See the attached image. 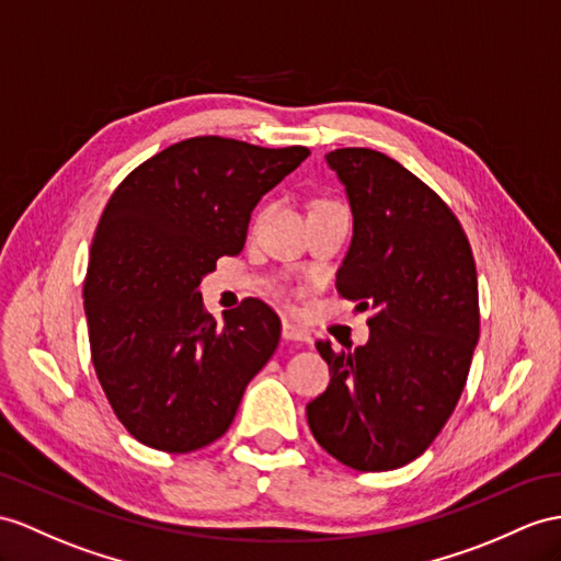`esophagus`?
Segmentation results:
<instances>
[{
	"label": "esophagus",
	"mask_w": 561,
	"mask_h": 561,
	"mask_svg": "<svg viewBox=\"0 0 561 561\" xmlns=\"http://www.w3.org/2000/svg\"><path fill=\"white\" fill-rule=\"evenodd\" d=\"M283 337L293 340V343H309V333L305 331V328H299L290 321H283Z\"/></svg>",
	"instance_id": "esophagus-1"
}]
</instances>
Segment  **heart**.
I'll use <instances>...</instances> for the list:
<instances>
[{"instance_id": "obj_1", "label": "heart", "mask_w": 561, "mask_h": 561, "mask_svg": "<svg viewBox=\"0 0 561 561\" xmlns=\"http://www.w3.org/2000/svg\"><path fill=\"white\" fill-rule=\"evenodd\" d=\"M323 202H325V199H323ZM317 204H319V202H317Z\"/></svg>"}]
</instances>
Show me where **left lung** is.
Returning <instances> with one entry per match:
<instances>
[{
    "label": "left lung",
    "instance_id": "8db88e82",
    "mask_svg": "<svg viewBox=\"0 0 561 561\" xmlns=\"http://www.w3.org/2000/svg\"><path fill=\"white\" fill-rule=\"evenodd\" d=\"M325 161L354 216L335 288L374 317L362 347L317 340L331 383L307 421L345 467L400 469L438 438L467 386L481 333L473 252L453 209L402 163L366 147Z\"/></svg>",
    "mask_w": 561,
    "mask_h": 561
}]
</instances>
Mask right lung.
<instances>
[{
    "label": "right lung",
    "instance_id": "add662e5",
    "mask_svg": "<svg viewBox=\"0 0 561 561\" xmlns=\"http://www.w3.org/2000/svg\"><path fill=\"white\" fill-rule=\"evenodd\" d=\"M307 157L204 135L142 161L108 197L83 299L94 374L135 440L185 455L233 423L280 319L248 297L218 325L199 280L244 248L256 202Z\"/></svg>",
    "mask_w": 561,
    "mask_h": 561
}]
</instances>
